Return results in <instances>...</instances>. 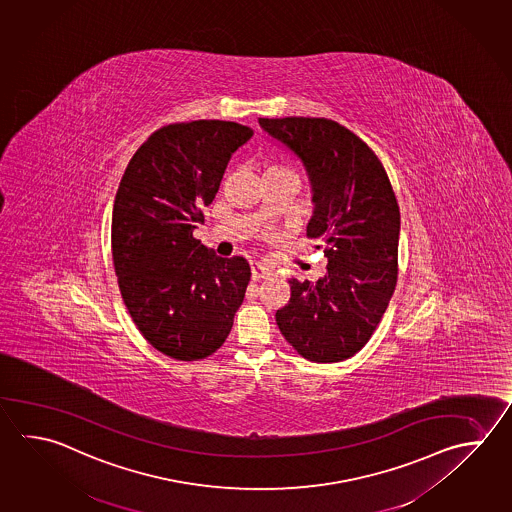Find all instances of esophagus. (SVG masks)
Here are the masks:
<instances>
[{"instance_id":"1","label":"esophagus","mask_w":512,"mask_h":512,"mask_svg":"<svg viewBox=\"0 0 512 512\" xmlns=\"http://www.w3.org/2000/svg\"><path fill=\"white\" fill-rule=\"evenodd\" d=\"M271 275V270H268L261 262H251V279L261 280L268 279Z\"/></svg>"}]
</instances>
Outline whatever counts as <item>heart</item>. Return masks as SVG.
Masks as SVG:
<instances>
[{"label":"heart","mask_w":512,"mask_h":512,"mask_svg":"<svg viewBox=\"0 0 512 512\" xmlns=\"http://www.w3.org/2000/svg\"><path fill=\"white\" fill-rule=\"evenodd\" d=\"M275 174L295 175V172H293L291 168H288V166H284V164H270V166L264 170V175Z\"/></svg>","instance_id":"heart-1"}]
</instances>
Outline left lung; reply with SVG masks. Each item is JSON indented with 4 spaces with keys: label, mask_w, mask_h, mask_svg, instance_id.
Masks as SVG:
<instances>
[{
    "label": "left lung",
    "mask_w": 512,
    "mask_h": 512,
    "mask_svg": "<svg viewBox=\"0 0 512 512\" xmlns=\"http://www.w3.org/2000/svg\"><path fill=\"white\" fill-rule=\"evenodd\" d=\"M264 132L299 157L315 204L308 222L328 259L317 280L290 279L277 326L311 362H342L364 348L386 313L398 277L400 210L375 152L324 117H259Z\"/></svg>",
    "instance_id": "obj_1"
}]
</instances>
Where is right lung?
Segmentation results:
<instances>
[{
	"instance_id": "1",
	"label": "right lung",
	"mask_w": 512,
	"mask_h": 512,
	"mask_svg": "<svg viewBox=\"0 0 512 512\" xmlns=\"http://www.w3.org/2000/svg\"><path fill=\"white\" fill-rule=\"evenodd\" d=\"M248 126L199 119L166 125L126 166L112 212V257L126 309L166 357L221 348L250 282L242 257L222 259L193 237Z\"/></svg>"
}]
</instances>
